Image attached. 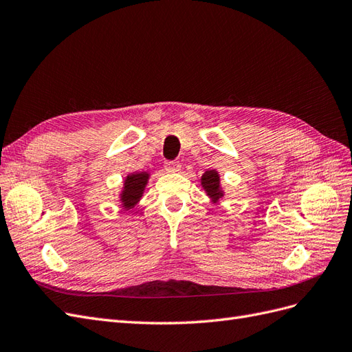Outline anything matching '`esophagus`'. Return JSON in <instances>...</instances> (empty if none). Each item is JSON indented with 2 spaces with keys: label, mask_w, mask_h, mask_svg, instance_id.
I'll return each mask as SVG.
<instances>
[{
  "label": "esophagus",
  "mask_w": 352,
  "mask_h": 352,
  "mask_svg": "<svg viewBox=\"0 0 352 352\" xmlns=\"http://www.w3.org/2000/svg\"><path fill=\"white\" fill-rule=\"evenodd\" d=\"M164 168L167 170V172H179L180 163L176 162V160H170V162L164 163Z\"/></svg>",
  "instance_id": "1"
}]
</instances>
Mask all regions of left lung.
I'll return each instance as SVG.
<instances>
[{"label": "left lung", "mask_w": 352, "mask_h": 352, "mask_svg": "<svg viewBox=\"0 0 352 352\" xmlns=\"http://www.w3.org/2000/svg\"><path fill=\"white\" fill-rule=\"evenodd\" d=\"M201 184H202V188L207 190V195L212 198V201H217L223 195L220 189V179L216 170H208V172L202 175Z\"/></svg>", "instance_id": "1"}]
</instances>
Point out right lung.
I'll use <instances>...</instances> for the list:
<instances>
[{"instance_id":"right-lung-1","label":"right lung","mask_w":352,"mask_h":352,"mask_svg":"<svg viewBox=\"0 0 352 352\" xmlns=\"http://www.w3.org/2000/svg\"><path fill=\"white\" fill-rule=\"evenodd\" d=\"M146 180H148V173L145 172L133 173L126 177L123 194L120 197L124 208H131L136 204L138 201H140L144 192V188L146 185Z\"/></svg>"}]
</instances>
